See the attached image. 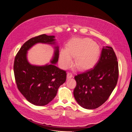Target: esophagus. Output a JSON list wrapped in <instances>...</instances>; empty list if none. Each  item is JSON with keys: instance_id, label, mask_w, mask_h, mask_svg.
<instances>
[{"instance_id": "esophagus-1", "label": "esophagus", "mask_w": 132, "mask_h": 132, "mask_svg": "<svg viewBox=\"0 0 132 132\" xmlns=\"http://www.w3.org/2000/svg\"><path fill=\"white\" fill-rule=\"evenodd\" d=\"M72 77V74L71 73V72H67V78L68 79V78H71Z\"/></svg>"}]
</instances>
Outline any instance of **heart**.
<instances>
[{
	"label": "heart",
	"instance_id": "heart-1",
	"mask_svg": "<svg viewBox=\"0 0 132 132\" xmlns=\"http://www.w3.org/2000/svg\"><path fill=\"white\" fill-rule=\"evenodd\" d=\"M100 54L99 46L89 39H77L69 43L66 50L60 53V62L62 67L67 68L72 64V57H75L74 66L79 70H87L96 63Z\"/></svg>",
	"mask_w": 132,
	"mask_h": 132
}]
</instances>
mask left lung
I'll use <instances>...</instances> for the list:
<instances>
[{
	"label": "left lung",
	"instance_id": "obj_1",
	"mask_svg": "<svg viewBox=\"0 0 132 132\" xmlns=\"http://www.w3.org/2000/svg\"><path fill=\"white\" fill-rule=\"evenodd\" d=\"M119 78V65L112 47L103 46L93 68L78 73L74 78L73 90L78 103L87 109H95L103 104L115 88Z\"/></svg>",
	"mask_w": 132,
	"mask_h": 132
}]
</instances>
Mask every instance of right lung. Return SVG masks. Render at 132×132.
<instances>
[{
	"label": "right lung",
	"instance_id": "add662e5",
	"mask_svg": "<svg viewBox=\"0 0 132 132\" xmlns=\"http://www.w3.org/2000/svg\"><path fill=\"white\" fill-rule=\"evenodd\" d=\"M54 37L44 34L32 37L23 44L14 59L13 70L17 88L29 102L35 105L43 106L50 102L66 80V71L53 64L59 60L58 47H55V56L50 65L34 66L27 60V51L33 45L54 44Z\"/></svg>",
	"mask_w": 132,
	"mask_h": 132
}]
</instances>
